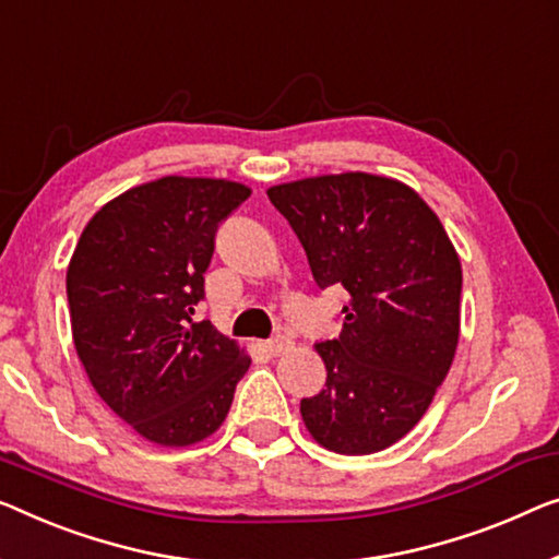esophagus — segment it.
<instances>
[{
	"instance_id": "34e87169",
	"label": "esophagus",
	"mask_w": 559,
	"mask_h": 559,
	"mask_svg": "<svg viewBox=\"0 0 559 559\" xmlns=\"http://www.w3.org/2000/svg\"><path fill=\"white\" fill-rule=\"evenodd\" d=\"M288 346H290V341L286 336H273V338L265 341V348H269L273 356L288 352Z\"/></svg>"
}]
</instances>
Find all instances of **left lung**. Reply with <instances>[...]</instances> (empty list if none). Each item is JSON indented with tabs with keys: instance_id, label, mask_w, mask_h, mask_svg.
Segmentation results:
<instances>
[{
	"instance_id": "1",
	"label": "left lung",
	"mask_w": 559,
	"mask_h": 559,
	"mask_svg": "<svg viewBox=\"0 0 559 559\" xmlns=\"http://www.w3.org/2000/svg\"><path fill=\"white\" fill-rule=\"evenodd\" d=\"M319 288L344 286V329L316 344L326 386L301 399L311 437L373 454L427 414L460 341L462 265L444 226L404 182L369 173L269 190Z\"/></svg>"
}]
</instances>
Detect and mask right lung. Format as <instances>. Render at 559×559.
I'll return each instance as SVG.
<instances>
[{
  "label": "right lung",
  "mask_w": 559,
  "mask_h": 559,
  "mask_svg": "<svg viewBox=\"0 0 559 559\" xmlns=\"http://www.w3.org/2000/svg\"><path fill=\"white\" fill-rule=\"evenodd\" d=\"M251 190L168 175L99 207L67 269L72 338L90 384L140 437H211L251 359L198 321L221 223Z\"/></svg>",
  "instance_id": "right-lung-1"
}]
</instances>
